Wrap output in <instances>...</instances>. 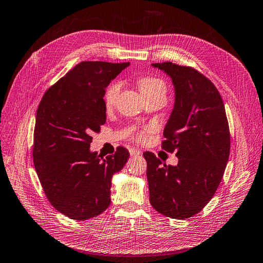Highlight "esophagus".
I'll return each mask as SVG.
<instances>
[{
	"label": "esophagus",
	"instance_id": "esophagus-1",
	"mask_svg": "<svg viewBox=\"0 0 263 263\" xmlns=\"http://www.w3.org/2000/svg\"><path fill=\"white\" fill-rule=\"evenodd\" d=\"M142 152L140 151V149L138 148H130V154L132 156H137V155H140Z\"/></svg>",
	"mask_w": 263,
	"mask_h": 263
}]
</instances>
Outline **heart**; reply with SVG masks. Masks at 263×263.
<instances>
[{"instance_id": "obj_1", "label": "heart", "mask_w": 263, "mask_h": 263, "mask_svg": "<svg viewBox=\"0 0 263 263\" xmlns=\"http://www.w3.org/2000/svg\"><path fill=\"white\" fill-rule=\"evenodd\" d=\"M138 85L142 95H147V93H152L156 91L165 92V90H166V87H165L164 82L154 77H142L141 79H139ZM120 88H121V84H120L119 81L114 82V84H111L107 88L106 93H104V102H106L108 107L112 106V104L116 102L117 97L120 92ZM148 132H149V129H145L144 131L140 132L137 138L139 140H145Z\"/></svg>"}]
</instances>
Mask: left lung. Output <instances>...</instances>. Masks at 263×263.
<instances>
[{"mask_svg": "<svg viewBox=\"0 0 263 263\" xmlns=\"http://www.w3.org/2000/svg\"><path fill=\"white\" fill-rule=\"evenodd\" d=\"M172 79L174 107L164 127L162 147L176 152V166L144 152L149 202L174 219L198 214L218 189L228 162L230 133L226 111L213 82L192 67L152 64Z\"/></svg>", "mask_w": 263, "mask_h": 263, "instance_id": "1", "label": "left lung"}]
</instances>
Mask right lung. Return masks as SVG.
Returning <instances> with one entry per match:
<instances>
[{
    "mask_svg": "<svg viewBox=\"0 0 263 263\" xmlns=\"http://www.w3.org/2000/svg\"><path fill=\"white\" fill-rule=\"evenodd\" d=\"M130 63L82 62L45 92L37 109L33 157L50 204L74 220L103 213L111 181L130 153L119 146L103 159L90 151L92 132L106 122V89Z\"/></svg>",
    "mask_w": 263,
    "mask_h": 263,
    "instance_id": "right-lung-1",
    "label": "right lung"
}]
</instances>
